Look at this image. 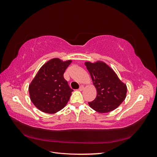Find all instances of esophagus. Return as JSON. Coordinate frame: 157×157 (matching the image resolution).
I'll return each instance as SVG.
<instances>
[{"label": "esophagus", "mask_w": 157, "mask_h": 157, "mask_svg": "<svg viewBox=\"0 0 157 157\" xmlns=\"http://www.w3.org/2000/svg\"><path fill=\"white\" fill-rule=\"evenodd\" d=\"M83 89H84V86H82V85H81V86H80V88H79V90L80 91H82V90H83Z\"/></svg>", "instance_id": "34e87169"}]
</instances>
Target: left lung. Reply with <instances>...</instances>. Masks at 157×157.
Instances as JSON below:
<instances>
[{
    "label": "left lung",
    "instance_id": "1",
    "mask_svg": "<svg viewBox=\"0 0 157 157\" xmlns=\"http://www.w3.org/2000/svg\"><path fill=\"white\" fill-rule=\"evenodd\" d=\"M85 65L90 73L97 90L96 99L89 102V106L99 113H107L116 109L126 97V84L122 82L114 70L105 62L86 61Z\"/></svg>",
    "mask_w": 157,
    "mask_h": 157
}]
</instances>
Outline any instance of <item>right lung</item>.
I'll return each instance as SVG.
<instances>
[{"instance_id": "add662e5", "label": "right lung", "mask_w": 157, "mask_h": 157, "mask_svg": "<svg viewBox=\"0 0 157 157\" xmlns=\"http://www.w3.org/2000/svg\"><path fill=\"white\" fill-rule=\"evenodd\" d=\"M71 62V59H50L40 68L30 83L31 101L42 112L54 114L67 105L73 90L69 86L63 74Z\"/></svg>"}]
</instances>
